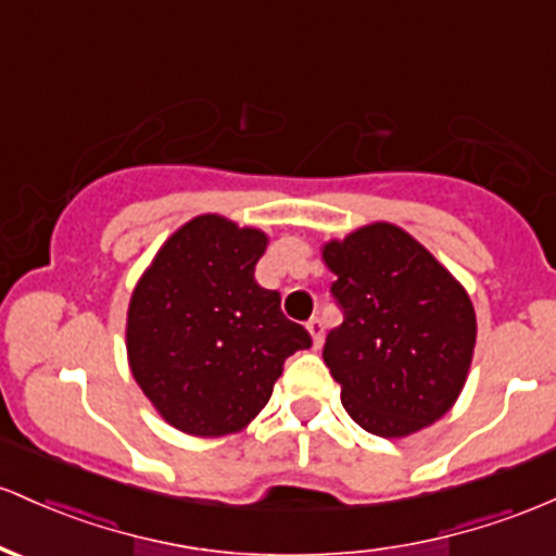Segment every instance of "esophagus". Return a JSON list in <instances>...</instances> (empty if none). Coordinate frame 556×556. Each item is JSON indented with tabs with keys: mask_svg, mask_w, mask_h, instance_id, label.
I'll return each mask as SVG.
<instances>
[{
	"mask_svg": "<svg viewBox=\"0 0 556 556\" xmlns=\"http://www.w3.org/2000/svg\"><path fill=\"white\" fill-rule=\"evenodd\" d=\"M306 329H308L311 340H314V348H316V351H319L321 343H325V325H321L319 316H311Z\"/></svg>",
	"mask_w": 556,
	"mask_h": 556,
	"instance_id": "34e87169",
	"label": "esophagus"
}]
</instances>
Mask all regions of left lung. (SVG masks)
Listing matches in <instances>:
<instances>
[{
  "instance_id": "obj_1",
  "label": "left lung",
  "mask_w": 556,
  "mask_h": 556,
  "mask_svg": "<svg viewBox=\"0 0 556 556\" xmlns=\"http://www.w3.org/2000/svg\"><path fill=\"white\" fill-rule=\"evenodd\" d=\"M321 258L338 277L329 292L343 311L321 356L353 422L406 438L441 419L472 364L478 321L467 290L386 222L329 240Z\"/></svg>"
}]
</instances>
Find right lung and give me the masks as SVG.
<instances>
[{"mask_svg":"<svg viewBox=\"0 0 556 556\" xmlns=\"http://www.w3.org/2000/svg\"><path fill=\"white\" fill-rule=\"evenodd\" d=\"M268 237L205 213L163 242L131 292L126 353L137 386L187 435L240 432L311 334L255 282Z\"/></svg>","mask_w":556,"mask_h":556,"instance_id":"right-lung-1","label":"right lung"}]
</instances>
